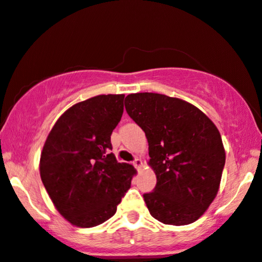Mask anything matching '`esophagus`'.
Returning <instances> with one entry per match:
<instances>
[{
  "instance_id": "obj_1",
  "label": "esophagus",
  "mask_w": 262,
  "mask_h": 262,
  "mask_svg": "<svg viewBox=\"0 0 262 262\" xmlns=\"http://www.w3.org/2000/svg\"><path fill=\"white\" fill-rule=\"evenodd\" d=\"M133 165H134L135 168L140 169L141 167H143V161H141V159H139V157H137V159H135L133 161Z\"/></svg>"
}]
</instances>
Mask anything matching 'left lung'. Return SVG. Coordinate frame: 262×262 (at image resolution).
<instances>
[{
  "label": "left lung",
  "mask_w": 262,
  "mask_h": 262,
  "mask_svg": "<svg viewBox=\"0 0 262 262\" xmlns=\"http://www.w3.org/2000/svg\"><path fill=\"white\" fill-rule=\"evenodd\" d=\"M124 105L149 143L157 178L143 195L150 215L165 225L195 222L220 188L226 154L219 129L198 107L162 94H130Z\"/></svg>",
  "instance_id": "1"
}]
</instances>
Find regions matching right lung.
<instances>
[{
    "label": "right lung",
    "mask_w": 262,
    "mask_h": 262,
    "mask_svg": "<svg viewBox=\"0 0 262 262\" xmlns=\"http://www.w3.org/2000/svg\"><path fill=\"white\" fill-rule=\"evenodd\" d=\"M124 95H99L68 108L55 123L40 157L43 187L58 212L77 227L99 226L115 215L130 188L134 167L119 163L111 134Z\"/></svg>",
    "instance_id": "right-lung-1"
}]
</instances>
